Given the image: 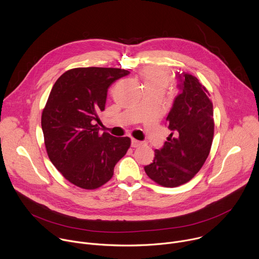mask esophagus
<instances>
[{
    "mask_svg": "<svg viewBox=\"0 0 259 259\" xmlns=\"http://www.w3.org/2000/svg\"><path fill=\"white\" fill-rule=\"evenodd\" d=\"M142 144V142L141 141H139V140H137V139H132L131 140V146L132 147H138V146H140Z\"/></svg>",
    "mask_w": 259,
    "mask_h": 259,
    "instance_id": "obj_1",
    "label": "esophagus"
}]
</instances>
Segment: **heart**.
Instances as JSON below:
<instances>
[{"label": "heart", "instance_id": "1", "mask_svg": "<svg viewBox=\"0 0 259 259\" xmlns=\"http://www.w3.org/2000/svg\"><path fill=\"white\" fill-rule=\"evenodd\" d=\"M169 81V74L159 68H147L143 71V84L145 89H158L164 92Z\"/></svg>", "mask_w": 259, "mask_h": 259}]
</instances>
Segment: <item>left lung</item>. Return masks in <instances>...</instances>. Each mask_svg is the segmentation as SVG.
I'll use <instances>...</instances> for the list:
<instances>
[{
    "mask_svg": "<svg viewBox=\"0 0 259 259\" xmlns=\"http://www.w3.org/2000/svg\"><path fill=\"white\" fill-rule=\"evenodd\" d=\"M178 76L181 93L166 117L171 133L162 148L154 150L152 162L144 166L152 181L167 188L183 185L198 173L209 154L214 133L208 91L195 76Z\"/></svg>",
    "mask_w": 259,
    "mask_h": 259,
    "instance_id": "1",
    "label": "left lung"
}]
</instances>
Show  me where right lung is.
Returning <instances> with one entry per match:
<instances>
[{"mask_svg": "<svg viewBox=\"0 0 259 259\" xmlns=\"http://www.w3.org/2000/svg\"><path fill=\"white\" fill-rule=\"evenodd\" d=\"M130 72L120 68H74L55 82L41 114L49 158L73 185L94 190L114 175L131 139L100 133L108 89Z\"/></svg>", "mask_w": 259, "mask_h": 259, "instance_id": "1", "label": "right lung"}]
</instances>
